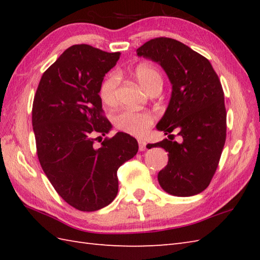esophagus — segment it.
<instances>
[{
	"instance_id": "34e87169",
	"label": "esophagus",
	"mask_w": 260,
	"mask_h": 260,
	"mask_svg": "<svg viewBox=\"0 0 260 260\" xmlns=\"http://www.w3.org/2000/svg\"><path fill=\"white\" fill-rule=\"evenodd\" d=\"M139 148H140V151H145L146 142L144 140H139Z\"/></svg>"
}]
</instances>
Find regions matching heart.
<instances>
[{
  "mask_svg": "<svg viewBox=\"0 0 260 260\" xmlns=\"http://www.w3.org/2000/svg\"><path fill=\"white\" fill-rule=\"evenodd\" d=\"M134 76L137 82L143 89L150 93L152 90L162 88V75L158 69L152 64L142 63L137 66ZM119 84V77L117 74H109L102 82L99 88V96L106 105H114L116 103V93ZM154 115L148 112H133V110H121L115 116L114 123L118 129L131 135L142 136L146 134L152 126Z\"/></svg>",
  "mask_w": 260,
  "mask_h": 260,
  "instance_id": "heart-1",
  "label": "heart"
}]
</instances>
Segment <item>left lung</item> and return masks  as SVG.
Segmentation results:
<instances>
[{
    "label": "left lung",
    "mask_w": 260,
    "mask_h": 260,
    "mask_svg": "<svg viewBox=\"0 0 260 260\" xmlns=\"http://www.w3.org/2000/svg\"><path fill=\"white\" fill-rule=\"evenodd\" d=\"M136 53L161 66L172 85L168 108L156 125L169 139L146 146L169 152L158 183L169 194L196 196L211 182L225 142L221 82L207 58L174 39H152ZM172 131L181 136L180 143L173 141Z\"/></svg>",
    "instance_id": "left-lung-1"
}]
</instances>
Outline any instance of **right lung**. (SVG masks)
Returning a JSON list of instances; mask_svg holds the SVG:
<instances>
[{"label": "right lung", "mask_w": 260, "mask_h": 260, "mask_svg": "<svg viewBox=\"0 0 260 260\" xmlns=\"http://www.w3.org/2000/svg\"><path fill=\"white\" fill-rule=\"evenodd\" d=\"M119 56L88 45L68 48L42 75L33 101L39 162L58 194L80 211L114 200L118 168L139 151L137 141L123 132L93 146V135L112 129L99 88Z\"/></svg>", "instance_id": "obj_1"}]
</instances>
